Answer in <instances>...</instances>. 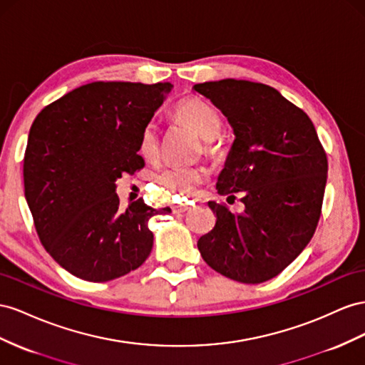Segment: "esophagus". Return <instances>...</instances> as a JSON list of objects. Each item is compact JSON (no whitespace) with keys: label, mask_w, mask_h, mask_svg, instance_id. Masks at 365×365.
I'll list each match as a JSON object with an SVG mask.
<instances>
[{"label":"esophagus","mask_w":365,"mask_h":365,"mask_svg":"<svg viewBox=\"0 0 365 365\" xmlns=\"http://www.w3.org/2000/svg\"><path fill=\"white\" fill-rule=\"evenodd\" d=\"M192 205H195V202H189V204H180V205H172V210L175 215H181V213H185L187 210L192 209Z\"/></svg>","instance_id":"34e87169"}]
</instances>
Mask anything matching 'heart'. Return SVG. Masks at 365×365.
Masks as SVG:
<instances>
[{"mask_svg":"<svg viewBox=\"0 0 365 365\" xmlns=\"http://www.w3.org/2000/svg\"><path fill=\"white\" fill-rule=\"evenodd\" d=\"M173 115L178 121L190 125L192 129L202 138L205 153L213 155L218 150L216 138L222 130V118L218 110L213 109L198 98L184 100L175 107ZM140 153L145 160H156L160 153V135L155 123L147 124L140 136ZM207 180V170L201 165L172 164L167 165L158 175L156 181L163 189L170 195H193L198 187Z\"/></svg>","mask_w":365,"mask_h":365,"instance_id":"1","label":"heart"}]
</instances>
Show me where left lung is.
I'll list each match as a JSON object with an SVG mask.
<instances>
[{"mask_svg": "<svg viewBox=\"0 0 365 365\" xmlns=\"http://www.w3.org/2000/svg\"><path fill=\"white\" fill-rule=\"evenodd\" d=\"M230 123L235 141L216 189L244 210L209 202L215 227L198 241L202 259L233 281L279 274L317 230L327 155L307 113L270 86L244 80L195 84Z\"/></svg>", "mask_w": 365, "mask_h": 365, "instance_id": "8db88e82", "label": "left lung"}]
</instances>
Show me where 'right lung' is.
I'll return each instance as SVG.
<instances>
[{"label":"right lung","instance_id":"right-lung-1","mask_svg":"<svg viewBox=\"0 0 365 365\" xmlns=\"http://www.w3.org/2000/svg\"><path fill=\"white\" fill-rule=\"evenodd\" d=\"M172 87L96 81L35 118L24 153L26 201L39 241L73 277L106 282L149 258L147 222L161 210L141 198L121 210L115 181L144 167L141 132Z\"/></svg>","mask_w":365,"mask_h":365}]
</instances>
